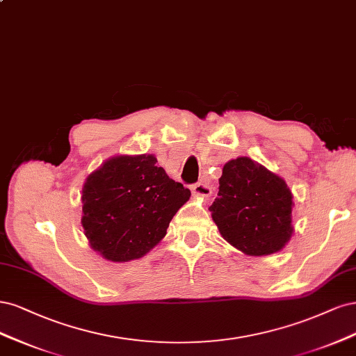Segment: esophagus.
<instances>
[{
  "label": "esophagus",
  "instance_id": "esophagus-1",
  "mask_svg": "<svg viewBox=\"0 0 356 356\" xmlns=\"http://www.w3.org/2000/svg\"><path fill=\"white\" fill-rule=\"evenodd\" d=\"M192 192H193V195H200V197H210L211 188L207 185V183L198 181L192 186Z\"/></svg>",
  "mask_w": 356,
  "mask_h": 356
}]
</instances>
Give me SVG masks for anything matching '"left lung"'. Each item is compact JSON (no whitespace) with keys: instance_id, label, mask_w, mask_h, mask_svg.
Listing matches in <instances>:
<instances>
[{"instance_id":"8db88e82","label":"left lung","mask_w":356,"mask_h":356,"mask_svg":"<svg viewBox=\"0 0 356 356\" xmlns=\"http://www.w3.org/2000/svg\"><path fill=\"white\" fill-rule=\"evenodd\" d=\"M293 197L285 181L247 156L225 164L211 204L222 236L248 256L277 253L289 243Z\"/></svg>"}]
</instances>
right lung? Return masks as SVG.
Returning <instances> with one entry per match:
<instances>
[{
  "label": "right lung",
  "instance_id": "obj_1",
  "mask_svg": "<svg viewBox=\"0 0 356 356\" xmlns=\"http://www.w3.org/2000/svg\"><path fill=\"white\" fill-rule=\"evenodd\" d=\"M191 191L170 179L154 155L111 158L83 188V227L93 250L112 261L145 256L165 234Z\"/></svg>",
  "mask_w": 356,
  "mask_h": 356
}]
</instances>
